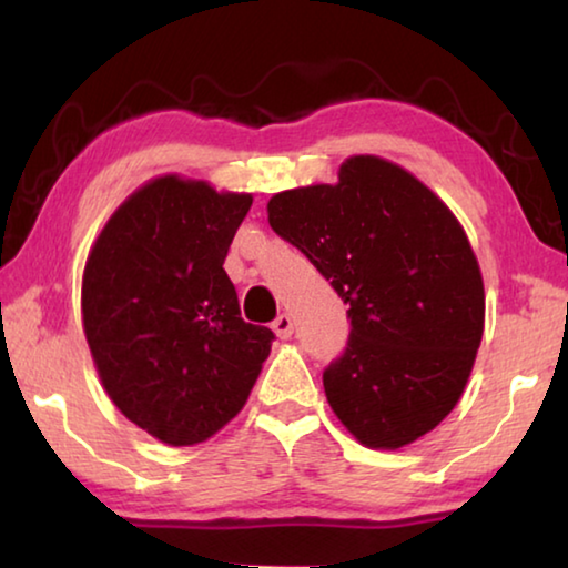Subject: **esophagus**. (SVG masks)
<instances>
[{
  "mask_svg": "<svg viewBox=\"0 0 568 568\" xmlns=\"http://www.w3.org/2000/svg\"><path fill=\"white\" fill-rule=\"evenodd\" d=\"M273 331H275V335L281 341H285V338H291L293 335V318L287 313H283V315H277V318L273 321Z\"/></svg>",
  "mask_w": 568,
  "mask_h": 568,
  "instance_id": "1",
  "label": "esophagus"
}]
</instances>
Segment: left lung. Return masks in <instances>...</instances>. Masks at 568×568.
<instances>
[{
	"instance_id": "obj_1",
	"label": "left lung",
	"mask_w": 568,
	"mask_h": 568,
	"mask_svg": "<svg viewBox=\"0 0 568 568\" xmlns=\"http://www.w3.org/2000/svg\"><path fill=\"white\" fill-rule=\"evenodd\" d=\"M267 220L348 305V343L323 371L343 426L371 448L434 430L466 388L486 311L450 210L403 168L361 155L338 185L277 192Z\"/></svg>"
}]
</instances>
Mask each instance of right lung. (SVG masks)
Masks as SVG:
<instances>
[{
  "label": "right lung",
  "mask_w": 568,
  "mask_h": 568,
  "mask_svg": "<svg viewBox=\"0 0 568 568\" xmlns=\"http://www.w3.org/2000/svg\"><path fill=\"white\" fill-rule=\"evenodd\" d=\"M250 205L160 178L120 205L84 265L82 323L104 390L162 444L217 434L271 353L275 333L240 318L223 267Z\"/></svg>",
  "instance_id": "obj_1"
}]
</instances>
